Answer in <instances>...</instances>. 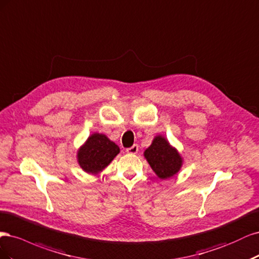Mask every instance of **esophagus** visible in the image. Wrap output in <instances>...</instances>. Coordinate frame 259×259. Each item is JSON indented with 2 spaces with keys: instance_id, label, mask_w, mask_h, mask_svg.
<instances>
[{
  "instance_id": "1",
  "label": "esophagus",
  "mask_w": 259,
  "mask_h": 259,
  "mask_svg": "<svg viewBox=\"0 0 259 259\" xmlns=\"http://www.w3.org/2000/svg\"><path fill=\"white\" fill-rule=\"evenodd\" d=\"M126 152H127L128 154L135 155V154H137V153L139 152V146H138L137 144H135L133 146H131V147H129V148H127V149H126Z\"/></svg>"
}]
</instances>
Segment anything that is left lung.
<instances>
[{"mask_svg": "<svg viewBox=\"0 0 259 259\" xmlns=\"http://www.w3.org/2000/svg\"><path fill=\"white\" fill-rule=\"evenodd\" d=\"M148 164L160 180H166L178 174L183 166V157L165 137L158 135L144 152Z\"/></svg>", "mask_w": 259, "mask_h": 259, "instance_id": "obj_1", "label": "left lung"}]
</instances>
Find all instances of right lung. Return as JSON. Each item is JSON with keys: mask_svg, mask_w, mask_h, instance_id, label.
<instances>
[{"mask_svg": "<svg viewBox=\"0 0 259 259\" xmlns=\"http://www.w3.org/2000/svg\"><path fill=\"white\" fill-rule=\"evenodd\" d=\"M119 152L120 149L117 144L103 133L95 132L78 148L76 158L82 171L88 174L99 175Z\"/></svg>", "mask_w": 259, "mask_h": 259, "instance_id": "right-lung-1", "label": "right lung"}]
</instances>
